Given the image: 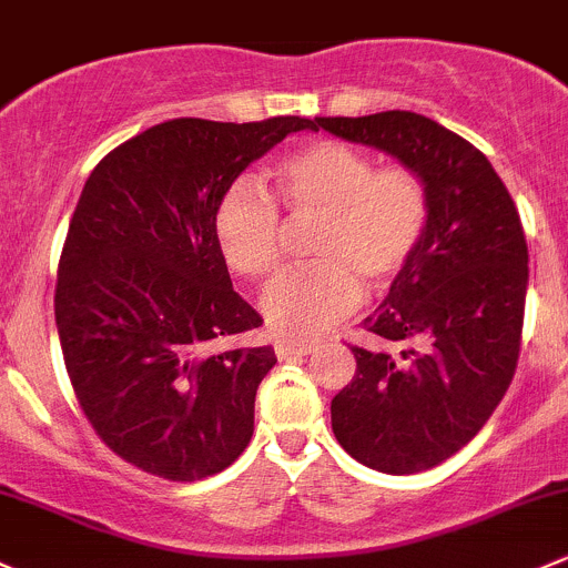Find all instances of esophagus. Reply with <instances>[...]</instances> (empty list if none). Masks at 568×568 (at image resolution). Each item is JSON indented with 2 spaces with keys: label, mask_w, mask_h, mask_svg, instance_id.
I'll return each mask as SVG.
<instances>
[{
  "label": "esophagus",
  "mask_w": 568,
  "mask_h": 568,
  "mask_svg": "<svg viewBox=\"0 0 568 568\" xmlns=\"http://www.w3.org/2000/svg\"><path fill=\"white\" fill-rule=\"evenodd\" d=\"M314 349H317L314 342H297V338H282V342H276V355L282 361L295 358V355H308Z\"/></svg>",
  "instance_id": "obj_1"
}]
</instances>
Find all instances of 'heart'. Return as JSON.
<instances>
[{"mask_svg": "<svg viewBox=\"0 0 568 568\" xmlns=\"http://www.w3.org/2000/svg\"><path fill=\"white\" fill-rule=\"evenodd\" d=\"M276 201L290 219H317L312 265L286 271L262 297L278 336H312L361 303V286L388 290L424 243L429 196L413 169L374 166L364 150L317 139L273 169ZM213 237L237 276L267 282L282 265L284 221L254 180H235L213 213Z\"/></svg>", "mask_w": 568, "mask_h": 568, "instance_id": "1", "label": "heart"}]
</instances>
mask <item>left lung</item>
Returning a JSON list of instances; mask_svg holds the SVG:
<instances>
[{"label":"left lung","instance_id":"left-lung-1","mask_svg":"<svg viewBox=\"0 0 568 568\" xmlns=\"http://www.w3.org/2000/svg\"><path fill=\"white\" fill-rule=\"evenodd\" d=\"M413 169L429 196L424 243L349 344L355 377L331 402L333 435L372 470H429L478 435L511 385L528 290L517 204L481 150L415 111L314 116Z\"/></svg>","mask_w":568,"mask_h":568}]
</instances>
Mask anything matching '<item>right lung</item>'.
I'll return each mask as SVG.
<instances>
[{"instance_id":"add662e5","label":"right lung","mask_w":568,"mask_h":568,"mask_svg":"<svg viewBox=\"0 0 568 568\" xmlns=\"http://www.w3.org/2000/svg\"><path fill=\"white\" fill-rule=\"evenodd\" d=\"M303 116L161 122L92 169L70 219L54 317L75 402L120 459L166 481L221 473L254 435L271 347L232 344L262 317L232 290L219 199Z\"/></svg>"}]
</instances>
